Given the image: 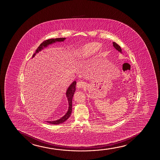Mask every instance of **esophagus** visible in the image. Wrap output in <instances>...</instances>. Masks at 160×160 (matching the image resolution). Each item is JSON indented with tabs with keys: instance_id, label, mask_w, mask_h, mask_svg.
<instances>
[{
	"instance_id": "34e87169",
	"label": "esophagus",
	"mask_w": 160,
	"mask_h": 160,
	"mask_svg": "<svg viewBox=\"0 0 160 160\" xmlns=\"http://www.w3.org/2000/svg\"><path fill=\"white\" fill-rule=\"evenodd\" d=\"M86 83L84 81H80L77 82V88H81L85 86Z\"/></svg>"
}]
</instances>
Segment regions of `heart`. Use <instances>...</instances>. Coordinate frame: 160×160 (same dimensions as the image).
<instances>
[{
  "mask_svg": "<svg viewBox=\"0 0 160 160\" xmlns=\"http://www.w3.org/2000/svg\"><path fill=\"white\" fill-rule=\"evenodd\" d=\"M101 44L97 42H92L84 45L75 51L74 56L78 60H83L96 53L101 48Z\"/></svg>",
  "mask_w": 160,
  "mask_h": 160,
  "instance_id": "b5f03b06",
  "label": "heart"
}]
</instances>
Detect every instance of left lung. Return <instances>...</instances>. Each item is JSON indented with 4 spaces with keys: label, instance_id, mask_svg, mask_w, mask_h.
I'll return each mask as SVG.
<instances>
[{
    "label": "left lung",
    "instance_id": "left-lung-1",
    "mask_svg": "<svg viewBox=\"0 0 160 160\" xmlns=\"http://www.w3.org/2000/svg\"><path fill=\"white\" fill-rule=\"evenodd\" d=\"M113 46H114V48L116 49V50L118 51V52H120V53H122V50L120 46L118 45V44H116V42H113Z\"/></svg>",
    "mask_w": 160,
    "mask_h": 160
}]
</instances>
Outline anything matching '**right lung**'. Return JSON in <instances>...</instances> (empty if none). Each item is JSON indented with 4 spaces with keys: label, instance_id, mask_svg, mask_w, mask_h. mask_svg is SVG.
Masks as SVG:
<instances>
[{
    "label": "right lung",
    "instance_id": "add662e5",
    "mask_svg": "<svg viewBox=\"0 0 160 160\" xmlns=\"http://www.w3.org/2000/svg\"><path fill=\"white\" fill-rule=\"evenodd\" d=\"M66 38H56V39H50L46 40L42 42V44L40 45L39 46L38 48L35 51V52L33 54L32 58L35 56V55L39 52V51H41L42 50H43L45 48H46L49 45H51L53 43H55L56 42H62L64 41L66 39ZM76 83L77 82L74 81L72 82V84L70 85L68 89L67 90L66 92V96L67 97V99L68 101V110L67 113L64 115L62 118H59L58 120L56 121H46L47 122L49 123L50 124H53V125H58L66 121L69 117H70L72 112V97L74 94V92H75L76 90Z\"/></svg>",
    "mask_w": 160,
    "mask_h": 160
}]
</instances>
